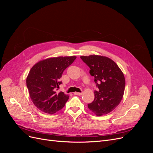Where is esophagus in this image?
<instances>
[{
    "mask_svg": "<svg viewBox=\"0 0 153 153\" xmlns=\"http://www.w3.org/2000/svg\"><path fill=\"white\" fill-rule=\"evenodd\" d=\"M74 94L76 95V96H80L82 94V92H74Z\"/></svg>",
    "mask_w": 153,
    "mask_h": 153,
    "instance_id": "1",
    "label": "esophagus"
}]
</instances>
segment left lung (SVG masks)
<instances>
[{"label":"left lung","instance_id":"1","mask_svg":"<svg viewBox=\"0 0 153 153\" xmlns=\"http://www.w3.org/2000/svg\"><path fill=\"white\" fill-rule=\"evenodd\" d=\"M89 67V73L94 77V100L88 108L98 116L107 114L121 102L124 92L125 79L123 72L115 62L100 55L81 56Z\"/></svg>","mask_w":153,"mask_h":153}]
</instances>
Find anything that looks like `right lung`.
<instances>
[{
  "mask_svg": "<svg viewBox=\"0 0 153 153\" xmlns=\"http://www.w3.org/2000/svg\"><path fill=\"white\" fill-rule=\"evenodd\" d=\"M75 56L59 57L41 61L31 68L27 78V87L34 105L42 112L53 114L62 109L69 99L62 92H57L65 69Z\"/></svg>",
  "mask_w": 153,
  "mask_h": 153,
  "instance_id": "right-lung-1",
  "label": "right lung"
}]
</instances>
